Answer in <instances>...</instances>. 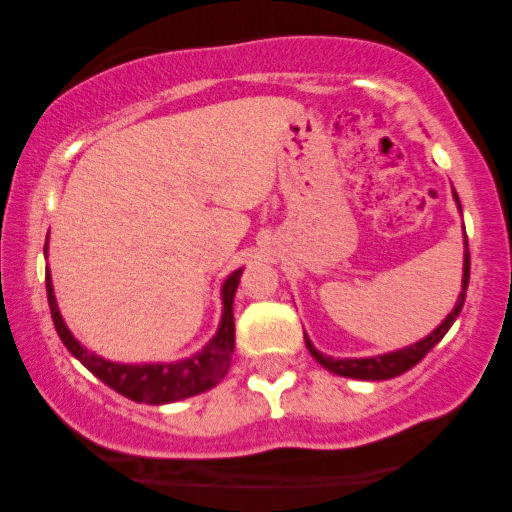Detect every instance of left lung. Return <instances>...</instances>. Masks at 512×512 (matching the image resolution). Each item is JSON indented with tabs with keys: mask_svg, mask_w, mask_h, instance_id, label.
Segmentation results:
<instances>
[{
	"mask_svg": "<svg viewBox=\"0 0 512 512\" xmlns=\"http://www.w3.org/2000/svg\"><path fill=\"white\" fill-rule=\"evenodd\" d=\"M452 195H455L457 207H460V197H457V192H452ZM467 284H469V250H467V236H464V274H462L460 298H457L452 313L445 317V320L440 322V325L431 334H428V337L421 339V342L404 346V349L390 351V354L368 356V358H332V356H325V354H320V351L315 349L313 342L308 339V334H305V346H308V351L313 354V358L317 363H320L322 368H327L330 373L344 375V378H356V380H390V378H397V375L407 373L409 368H414L416 363H419L421 358H424L428 351H431L433 346H436L440 339L445 337V332L450 330L452 322H455L457 315H460V310L464 305V296H467Z\"/></svg>",
	"mask_w": 512,
	"mask_h": 512,
	"instance_id": "8db88e82",
	"label": "left lung"
}]
</instances>
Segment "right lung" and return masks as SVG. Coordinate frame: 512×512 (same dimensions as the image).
<instances>
[{
  "label": "right lung",
  "mask_w": 512,
  "mask_h": 512,
  "mask_svg": "<svg viewBox=\"0 0 512 512\" xmlns=\"http://www.w3.org/2000/svg\"><path fill=\"white\" fill-rule=\"evenodd\" d=\"M45 250H48V245H45ZM240 274H243V269H236V272L223 281L221 325L202 351H197L195 356L182 358V361L175 363H142V366L105 361V358L88 351L86 346H81V342H76L74 334L69 332V327L64 325L60 310H57L50 269L45 272V289H48L52 322H55V330L60 334L62 344L69 349V354L79 358L98 380H103L105 385L113 387V390L120 392L122 397L134 399V402L142 404H168L211 390V387L226 375L228 366H231L233 346H236L233 296H236Z\"/></svg>",
  "instance_id": "add662e5"
}]
</instances>
